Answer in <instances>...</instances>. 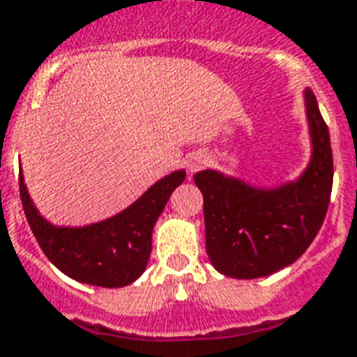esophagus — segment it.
<instances>
[{
	"mask_svg": "<svg viewBox=\"0 0 357 357\" xmlns=\"http://www.w3.org/2000/svg\"><path fill=\"white\" fill-rule=\"evenodd\" d=\"M207 163V158L203 156V154H199V152H195V154H192V156L186 160V165H188V171H192V173H195L197 169H201L203 165Z\"/></svg>",
	"mask_w": 357,
	"mask_h": 357,
	"instance_id": "34e87169",
	"label": "esophagus"
}]
</instances>
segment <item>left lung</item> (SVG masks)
Here are the masks:
<instances>
[{
  "label": "left lung",
  "mask_w": 357,
  "mask_h": 357,
  "mask_svg": "<svg viewBox=\"0 0 357 357\" xmlns=\"http://www.w3.org/2000/svg\"><path fill=\"white\" fill-rule=\"evenodd\" d=\"M303 103L310 158L297 178L258 186L216 169L194 175L203 194L208 259L226 277L248 280L288 267L324 224L333 186L329 131L310 88L303 93Z\"/></svg>",
  "instance_id": "1"
}]
</instances>
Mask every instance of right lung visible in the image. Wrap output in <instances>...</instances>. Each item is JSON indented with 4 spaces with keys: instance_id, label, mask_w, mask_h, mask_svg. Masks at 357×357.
Masks as SVG:
<instances>
[{
    "instance_id": "obj_1",
    "label": "right lung",
    "mask_w": 357,
    "mask_h": 357,
    "mask_svg": "<svg viewBox=\"0 0 357 357\" xmlns=\"http://www.w3.org/2000/svg\"><path fill=\"white\" fill-rule=\"evenodd\" d=\"M186 178L176 169L154 182L130 207L86 226H58L39 213L20 171V197L31 231L52 264L77 282L122 288L135 282L149 264L152 231L165 203Z\"/></svg>"
}]
</instances>
